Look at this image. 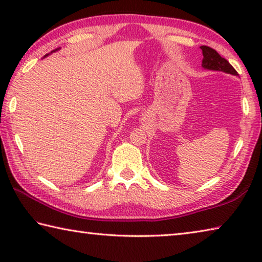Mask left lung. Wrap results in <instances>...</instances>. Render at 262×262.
<instances>
[{
  "label": "left lung",
  "instance_id": "1",
  "mask_svg": "<svg viewBox=\"0 0 262 262\" xmlns=\"http://www.w3.org/2000/svg\"><path fill=\"white\" fill-rule=\"evenodd\" d=\"M203 54L202 60V67L211 70H221V72L238 75L237 70L234 69L231 64L229 63L228 60H225L224 57H222L219 53L215 50H212L211 47L208 46H201Z\"/></svg>",
  "mask_w": 262,
  "mask_h": 262
}]
</instances>
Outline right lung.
<instances>
[{
    "label": "right lung",
    "instance_id": "right-lung-1",
    "mask_svg": "<svg viewBox=\"0 0 262 262\" xmlns=\"http://www.w3.org/2000/svg\"><path fill=\"white\" fill-rule=\"evenodd\" d=\"M45 56H46V55H45Z\"/></svg>",
    "mask_w": 262,
    "mask_h": 262
}]
</instances>
